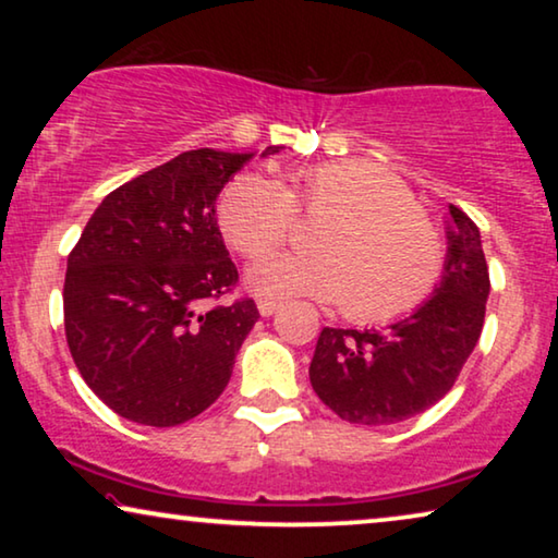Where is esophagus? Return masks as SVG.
<instances>
[{
    "label": "esophagus",
    "instance_id": "34e87169",
    "mask_svg": "<svg viewBox=\"0 0 558 558\" xmlns=\"http://www.w3.org/2000/svg\"><path fill=\"white\" fill-rule=\"evenodd\" d=\"M281 307V302H274V300H258V312H262V317H271L277 315Z\"/></svg>",
    "mask_w": 558,
    "mask_h": 558
}]
</instances>
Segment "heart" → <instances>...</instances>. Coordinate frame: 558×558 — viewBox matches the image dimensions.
I'll return each mask as SVG.
<instances>
[{
	"mask_svg": "<svg viewBox=\"0 0 558 558\" xmlns=\"http://www.w3.org/2000/svg\"><path fill=\"white\" fill-rule=\"evenodd\" d=\"M302 218H330L310 243L312 256H271L248 274L262 296H312L340 304L361 325L401 319L434 294L445 274V241L414 195L365 162H325L289 174H239L218 201L223 239L246 258L284 246Z\"/></svg>",
	"mask_w": 558,
	"mask_h": 558,
	"instance_id": "obj_1",
	"label": "heart"
}]
</instances>
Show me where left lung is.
Returning <instances> with one entry per match:
<instances>
[{
	"mask_svg": "<svg viewBox=\"0 0 558 558\" xmlns=\"http://www.w3.org/2000/svg\"><path fill=\"white\" fill-rule=\"evenodd\" d=\"M441 281L414 315L386 330L319 332L310 380L342 422L388 426L434 407L454 386L485 323L490 274L480 231L449 205Z\"/></svg>",
	"mask_w": 558,
	"mask_h": 558,
	"instance_id": "1",
	"label": "left lung"
}]
</instances>
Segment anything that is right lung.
Here are the masks:
<instances>
[{
  "label": "right lung",
  "instance_id": "right-lung-1",
  "mask_svg": "<svg viewBox=\"0 0 558 558\" xmlns=\"http://www.w3.org/2000/svg\"><path fill=\"white\" fill-rule=\"evenodd\" d=\"M248 159L182 151L106 195L68 254V348L90 391L129 422L185 424L231 380L258 310L251 296L218 304L239 271L216 197Z\"/></svg>",
  "mask_w": 558,
  "mask_h": 558
}]
</instances>
